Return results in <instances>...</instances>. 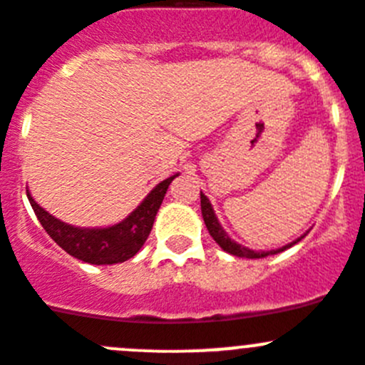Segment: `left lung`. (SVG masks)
Returning a JSON list of instances; mask_svg holds the SVG:
<instances>
[{"label":"left lung","instance_id":"1","mask_svg":"<svg viewBox=\"0 0 365 365\" xmlns=\"http://www.w3.org/2000/svg\"><path fill=\"white\" fill-rule=\"evenodd\" d=\"M201 214H203V221H205V225H207L208 233H210V235L214 237L215 242H217L219 246H221L222 250L226 251V253L235 255V257H244V258H264V257H267V255H277V253H280V251L287 250V247L294 246L296 242H299V240H302L303 237L307 235V233H305V235H302V237H299V239H296L294 242L287 244V246L280 247V250L253 251V250H250V247L240 246V244H237L235 240H232L228 235H226V232H225V230H222V226L219 225L217 217H215L214 208H212L210 201H208V197L205 196L203 192H201Z\"/></svg>","mask_w":365,"mask_h":365}]
</instances>
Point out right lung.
Listing matches in <instances>:
<instances>
[{
    "label": "right lung",
    "instance_id": "right-lung-1",
    "mask_svg": "<svg viewBox=\"0 0 365 365\" xmlns=\"http://www.w3.org/2000/svg\"><path fill=\"white\" fill-rule=\"evenodd\" d=\"M176 176L178 175H173L158 183L125 221L108 226V228H76V226L66 225L49 215L44 208L38 207L28 190L26 196L42 228L71 257L96 265L119 264V262L132 258L146 242L148 235L153 228L155 215L168 192L169 183Z\"/></svg>",
    "mask_w": 365,
    "mask_h": 365
}]
</instances>
